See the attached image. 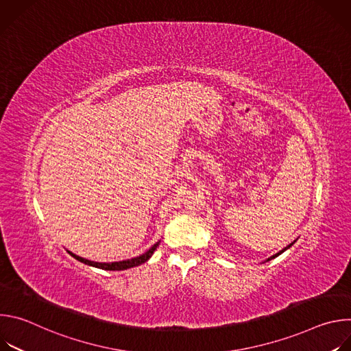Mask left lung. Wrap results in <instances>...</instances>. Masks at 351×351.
I'll use <instances>...</instances> for the list:
<instances>
[{"label":"left lung","mask_w":351,"mask_h":351,"mask_svg":"<svg viewBox=\"0 0 351 351\" xmlns=\"http://www.w3.org/2000/svg\"><path fill=\"white\" fill-rule=\"evenodd\" d=\"M293 243H294V241H293ZM293 243H291V244H293ZM291 244H289V245H287V247H285V248H283V250H282V252H279V253H278V254H275V256H272V257H271V258H268V261H269V260H272V258H275V257H278V256H280V254H282V253H283V252H286V250H287V248H289V247H291Z\"/></svg>","instance_id":"1"}]
</instances>
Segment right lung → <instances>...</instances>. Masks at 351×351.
<instances>
[{
  "label": "right lung",
  "mask_w": 351,
  "mask_h": 351,
  "mask_svg": "<svg viewBox=\"0 0 351 351\" xmlns=\"http://www.w3.org/2000/svg\"><path fill=\"white\" fill-rule=\"evenodd\" d=\"M158 247V243L154 244L152 248L148 250V252H145L144 254L136 257V258H132V260H126V261H119V263H94V261H88V260H84L79 256H75L73 253L69 252V254L72 257H75L77 261L83 263V264H87V265H91V267H95V268H101V269H106V271H125V269H129V268H133V267H137L143 263H145L149 257L153 256V253L156 252V248Z\"/></svg>",
  "instance_id": "right-lung-1"
}]
</instances>
